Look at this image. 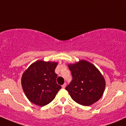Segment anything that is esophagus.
I'll list each match as a JSON object with an SVG mask.
<instances>
[{"instance_id": "obj_1", "label": "esophagus", "mask_w": 126, "mask_h": 126, "mask_svg": "<svg viewBox=\"0 0 126 126\" xmlns=\"http://www.w3.org/2000/svg\"><path fill=\"white\" fill-rule=\"evenodd\" d=\"M66 83H64V84H63V85L62 86V88H64L66 87Z\"/></svg>"}]
</instances>
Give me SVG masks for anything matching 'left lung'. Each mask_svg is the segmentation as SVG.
I'll return each mask as SVG.
<instances>
[{"label":"left lung","mask_w":126,"mask_h":126,"mask_svg":"<svg viewBox=\"0 0 126 126\" xmlns=\"http://www.w3.org/2000/svg\"><path fill=\"white\" fill-rule=\"evenodd\" d=\"M72 80L66 87L71 98L79 104L89 106L100 99L104 94L105 80L92 63L82 60L68 64Z\"/></svg>","instance_id":"obj_1"}]
</instances>
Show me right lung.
Segmentation results:
<instances>
[{"instance_id": "obj_1", "label": "right lung", "mask_w": 126, "mask_h": 126, "mask_svg": "<svg viewBox=\"0 0 126 126\" xmlns=\"http://www.w3.org/2000/svg\"><path fill=\"white\" fill-rule=\"evenodd\" d=\"M58 63L38 60L24 72L21 85L25 96L31 102L43 107L54 99L62 87L56 82L55 69Z\"/></svg>"}]
</instances>
